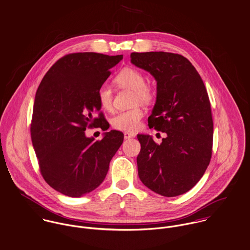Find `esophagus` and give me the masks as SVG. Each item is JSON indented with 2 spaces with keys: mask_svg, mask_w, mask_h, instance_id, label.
I'll use <instances>...</instances> for the list:
<instances>
[{
  "mask_svg": "<svg viewBox=\"0 0 250 250\" xmlns=\"http://www.w3.org/2000/svg\"><path fill=\"white\" fill-rule=\"evenodd\" d=\"M124 136H125V139H126V140L135 137V135L133 133H130V132H125Z\"/></svg>",
  "mask_w": 250,
  "mask_h": 250,
  "instance_id": "obj_1",
  "label": "esophagus"
}]
</instances>
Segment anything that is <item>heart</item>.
Masks as SVG:
<instances>
[{
  "instance_id": "1",
  "label": "heart",
  "mask_w": 250,
  "mask_h": 250,
  "mask_svg": "<svg viewBox=\"0 0 250 250\" xmlns=\"http://www.w3.org/2000/svg\"><path fill=\"white\" fill-rule=\"evenodd\" d=\"M115 82L121 87L134 91V104L139 103L143 104H149L154 100V90L151 86L146 83L145 76L134 68L127 67L120 71L115 78ZM98 101L103 109L111 111L113 109V92L109 85H101L98 90ZM144 114V110L139 106L119 112L112 118V126L117 130L134 132L140 128Z\"/></svg>"
}]
</instances>
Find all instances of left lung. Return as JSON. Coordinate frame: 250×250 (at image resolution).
Returning a JSON list of instances; mask_svg holds the SVG:
<instances>
[{
    "label": "left lung",
    "instance_id": "obj_1",
    "mask_svg": "<svg viewBox=\"0 0 250 250\" xmlns=\"http://www.w3.org/2000/svg\"><path fill=\"white\" fill-rule=\"evenodd\" d=\"M131 62L157 82L156 104L148 126L167 134L158 145L138 134L141 181L163 196L187 193L199 181L213 151V118L208 93L193 64L166 52L132 53Z\"/></svg>",
    "mask_w": 250,
    "mask_h": 250
}]
</instances>
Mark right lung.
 Masks as SVG:
<instances>
[{
  "label": "right lung",
  "mask_w": 250,
  "mask_h": 250,
  "mask_svg": "<svg viewBox=\"0 0 250 250\" xmlns=\"http://www.w3.org/2000/svg\"><path fill=\"white\" fill-rule=\"evenodd\" d=\"M122 59L97 53L66 55L50 68L37 89L31 141L43 178L61 194L80 197L99 187L123 144L124 134L118 130L97 141L85 136L86 128L109 127L98 90Z\"/></svg>",
  "instance_id": "add662e5"
}]
</instances>
